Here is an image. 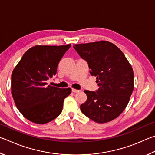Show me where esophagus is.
<instances>
[{
    "mask_svg": "<svg viewBox=\"0 0 155 155\" xmlns=\"http://www.w3.org/2000/svg\"><path fill=\"white\" fill-rule=\"evenodd\" d=\"M71 91H72V92H73V93H78V92H79V91H80L79 90H76V89H74V88H72V89H71Z\"/></svg>",
    "mask_w": 155,
    "mask_h": 155,
    "instance_id": "esophagus-1",
    "label": "esophagus"
}]
</instances>
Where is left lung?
<instances>
[{
	"label": "left lung",
	"mask_w": 155,
	"mask_h": 155,
	"mask_svg": "<svg viewBox=\"0 0 155 155\" xmlns=\"http://www.w3.org/2000/svg\"><path fill=\"white\" fill-rule=\"evenodd\" d=\"M97 77L98 90L84 91L87 100L80 105L82 112L96 123H105L123 112L134 88V71L120 49L101 41L73 45Z\"/></svg>",
	"instance_id": "8db88e82"
}]
</instances>
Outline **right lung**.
Wrapping results in <instances>:
<instances>
[{
	"label": "right lung",
	"mask_w": 155,
	"mask_h": 155,
	"mask_svg": "<svg viewBox=\"0 0 155 155\" xmlns=\"http://www.w3.org/2000/svg\"><path fill=\"white\" fill-rule=\"evenodd\" d=\"M66 45H35L28 49L12 75V94L16 107L27 120L45 124L61 114L64 99L71 89L48 86L46 81L56 74Z\"/></svg>",
	"instance_id": "add662e5"
}]
</instances>
